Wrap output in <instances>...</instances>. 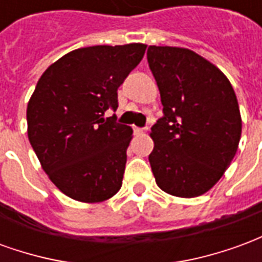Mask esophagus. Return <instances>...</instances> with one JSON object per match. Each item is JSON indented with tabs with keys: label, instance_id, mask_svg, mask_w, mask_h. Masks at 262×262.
<instances>
[{
	"label": "esophagus",
	"instance_id": "esophagus-1",
	"mask_svg": "<svg viewBox=\"0 0 262 262\" xmlns=\"http://www.w3.org/2000/svg\"><path fill=\"white\" fill-rule=\"evenodd\" d=\"M133 130H135V133H144V132L147 130V127H137V126H135Z\"/></svg>",
	"mask_w": 262,
	"mask_h": 262
}]
</instances>
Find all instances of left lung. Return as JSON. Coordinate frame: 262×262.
<instances>
[{"instance_id":"left-lung-1","label":"left lung","mask_w":262,"mask_h":262,"mask_svg":"<svg viewBox=\"0 0 262 262\" xmlns=\"http://www.w3.org/2000/svg\"><path fill=\"white\" fill-rule=\"evenodd\" d=\"M147 61L164 112L150 133L156 182L174 196H199L236 156L242 116L234 90L216 66L189 49L148 46Z\"/></svg>"}]
</instances>
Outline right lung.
I'll list each match as a JSON object with an SVG mask.
<instances>
[{"label":"right lung","mask_w":262,"mask_h":262,"mask_svg":"<svg viewBox=\"0 0 262 262\" xmlns=\"http://www.w3.org/2000/svg\"><path fill=\"white\" fill-rule=\"evenodd\" d=\"M146 45L91 46L49 66L26 109L28 137L56 187L74 201L103 202L122 187L130 126L103 118Z\"/></svg>","instance_id":"add662e5"}]
</instances>
